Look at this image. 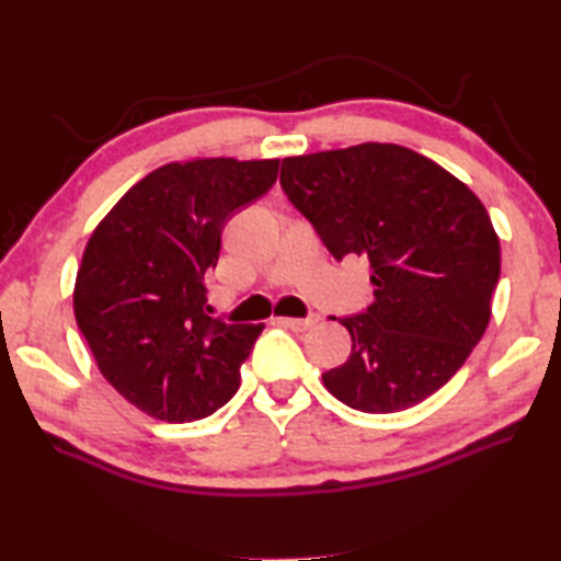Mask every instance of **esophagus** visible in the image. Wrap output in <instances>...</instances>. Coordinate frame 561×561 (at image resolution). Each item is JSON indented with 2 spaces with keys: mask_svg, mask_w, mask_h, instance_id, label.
I'll list each match as a JSON object with an SVG mask.
<instances>
[{
  "mask_svg": "<svg viewBox=\"0 0 561 561\" xmlns=\"http://www.w3.org/2000/svg\"><path fill=\"white\" fill-rule=\"evenodd\" d=\"M284 329H291V331H307L311 325L319 323V316H307V319H277Z\"/></svg>",
  "mask_w": 561,
  "mask_h": 561,
  "instance_id": "obj_1",
  "label": "esophagus"
}]
</instances>
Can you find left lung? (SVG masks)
<instances>
[{
    "mask_svg": "<svg viewBox=\"0 0 561 561\" xmlns=\"http://www.w3.org/2000/svg\"><path fill=\"white\" fill-rule=\"evenodd\" d=\"M279 183L335 260L373 267L375 299L341 319L353 348L325 390L368 414L420 404L491 321L501 242L483 203L432 159L378 141L287 157Z\"/></svg>",
    "mask_w": 561,
    "mask_h": 561,
    "instance_id": "8db88e82",
    "label": "left lung"
}]
</instances>
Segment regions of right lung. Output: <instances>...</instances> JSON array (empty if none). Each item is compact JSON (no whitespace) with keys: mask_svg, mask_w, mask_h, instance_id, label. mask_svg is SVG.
Returning a JSON list of instances; mask_svg holds the SVG:
<instances>
[{"mask_svg":"<svg viewBox=\"0 0 561 561\" xmlns=\"http://www.w3.org/2000/svg\"><path fill=\"white\" fill-rule=\"evenodd\" d=\"M279 159H193L135 183L90 236L73 309L100 373L137 410L183 424L220 410L264 323L213 319L220 232L277 181Z\"/></svg>","mask_w":561,"mask_h":561,"instance_id":"add662e5","label":"right lung"}]
</instances>
